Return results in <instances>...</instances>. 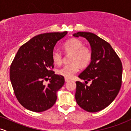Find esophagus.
Here are the masks:
<instances>
[{
	"label": "esophagus",
	"mask_w": 131,
	"mask_h": 131,
	"mask_svg": "<svg viewBox=\"0 0 131 131\" xmlns=\"http://www.w3.org/2000/svg\"><path fill=\"white\" fill-rule=\"evenodd\" d=\"M64 81H65V82H68V81H70V79H69V78H64Z\"/></svg>",
	"instance_id": "34e87169"
}]
</instances>
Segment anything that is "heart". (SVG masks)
<instances>
[{
	"mask_svg": "<svg viewBox=\"0 0 131 131\" xmlns=\"http://www.w3.org/2000/svg\"><path fill=\"white\" fill-rule=\"evenodd\" d=\"M67 53H71L70 61L71 63L65 64L57 70V74L70 78L76 74L81 67H87L91 62L92 52L90 49L83 46V43L78 39H71L63 46ZM52 60L55 64H60L62 60V55L60 51L54 50L52 54Z\"/></svg>",
	"mask_w": 131,
	"mask_h": 131,
	"instance_id": "b5f03b06",
	"label": "heart"
}]
</instances>
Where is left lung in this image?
<instances>
[{
  "instance_id": "left-lung-1",
  "label": "left lung",
  "mask_w": 131,
  "mask_h": 131,
  "mask_svg": "<svg viewBox=\"0 0 131 131\" xmlns=\"http://www.w3.org/2000/svg\"><path fill=\"white\" fill-rule=\"evenodd\" d=\"M74 37H84L91 47L90 64L80 74V79L89 86L76 81L75 99L77 103L88 112H97L107 107L115 100L121 86L123 66L118 55L109 43L88 32H78Z\"/></svg>"
}]
</instances>
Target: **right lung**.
<instances>
[{
    "label": "right lung",
    "instance_id": "right-lung-1",
    "mask_svg": "<svg viewBox=\"0 0 131 131\" xmlns=\"http://www.w3.org/2000/svg\"><path fill=\"white\" fill-rule=\"evenodd\" d=\"M67 33L36 36L18 50L10 67V78L16 99L27 110L42 112L55 104L57 92L63 85L64 79L50 70L53 68L52 54L57 42ZM49 77V83L43 85V80Z\"/></svg>",
    "mask_w": 131,
    "mask_h": 131
}]
</instances>
